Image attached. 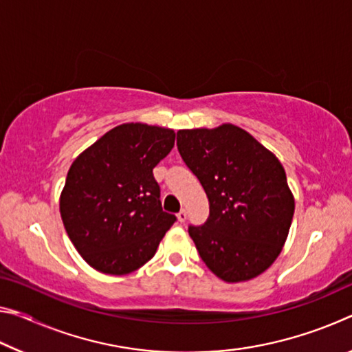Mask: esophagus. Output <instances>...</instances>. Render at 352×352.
I'll return each mask as SVG.
<instances>
[{"mask_svg": "<svg viewBox=\"0 0 352 352\" xmlns=\"http://www.w3.org/2000/svg\"><path fill=\"white\" fill-rule=\"evenodd\" d=\"M177 217H178V222L183 223L184 220H186V217H188V212H186V210H182L180 212L177 214Z\"/></svg>", "mask_w": 352, "mask_h": 352, "instance_id": "1", "label": "esophagus"}]
</instances>
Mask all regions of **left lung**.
Masks as SVG:
<instances>
[{
	"label": "left lung",
	"instance_id": "left-lung-1",
	"mask_svg": "<svg viewBox=\"0 0 352 352\" xmlns=\"http://www.w3.org/2000/svg\"><path fill=\"white\" fill-rule=\"evenodd\" d=\"M177 147L210 201L206 222L188 228L201 261L226 283L261 275L281 253L295 211L283 164L233 124L178 130Z\"/></svg>",
	"mask_w": 352,
	"mask_h": 352
}]
</instances>
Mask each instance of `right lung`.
<instances>
[{"label": "right lung", "mask_w": 352, "mask_h": 352, "mask_svg": "<svg viewBox=\"0 0 352 352\" xmlns=\"http://www.w3.org/2000/svg\"><path fill=\"white\" fill-rule=\"evenodd\" d=\"M175 133L147 124H122L74 160L60 195L65 230L98 272L127 275L153 258L177 217L163 211L153 168Z\"/></svg>", "instance_id": "right-lung-1"}]
</instances>
